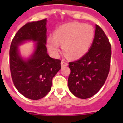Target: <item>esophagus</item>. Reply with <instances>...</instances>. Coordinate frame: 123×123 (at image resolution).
<instances>
[{"label":"esophagus","mask_w":123,"mask_h":123,"mask_svg":"<svg viewBox=\"0 0 123 123\" xmlns=\"http://www.w3.org/2000/svg\"><path fill=\"white\" fill-rule=\"evenodd\" d=\"M68 66V62L66 61L65 60H62L61 61V66L62 67H64V66Z\"/></svg>","instance_id":"esophagus-1"}]
</instances>
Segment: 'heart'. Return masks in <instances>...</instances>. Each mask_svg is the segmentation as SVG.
<instances>
[{
  "label": "heart",
  "mask_w": 123,
  "mask_h": 123,
  "mask_svg": "<svg viewBox=\"0 0 123 123\" xmlns=\"http://www.w3.org/2000/svg\"><path fill=\"white\" fill-rule=\"evenodd\" d=\"M91 26L80 23H71L60 26L54 36H49L46 44L49 52L54 56L60 52V44H63L64 52L71 59H78L87 52L94 38Z\"/></svg>",
  "instance_id": "heart-1"
}]
</instances>
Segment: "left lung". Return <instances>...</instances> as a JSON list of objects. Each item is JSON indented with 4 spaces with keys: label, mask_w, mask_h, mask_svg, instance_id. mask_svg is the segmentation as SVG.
Wrapping results in <instances>:
<instances>
[{
    "label": "left lung",
    "mask_w": 123,
    "mask_h": 123,
    "mask_svg": "<svg viewBox=\"0 0 123 123\" xmlns=\"http://www.w3.org/2000/svg\"><path fill=\"white\" fill-rule=\"evenodd\" d=\"M112 51L107 36L96 25L93 42L87 53L69 63L68 87L73 95L87 99L99 91L109 75Z\"/></svg>",
    "instance_id": "8db88e82"
}]
</instances>
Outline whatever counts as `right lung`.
<instances>
[{
    "instance_id": "add662e5",
    "label": "right lung",
    "mask_w": 123,
    "mask_h": 123,
    "mask_svg": "<svg viewBox=\"0 0 123 123\" xmlns=\"http://www.w3.org/2000/svg\"><path fill=\"white\" fill-rule=\"evenodd\" d=\"M46 22L44 19L29 22L20 28L9 50V66L14 86L20 94L33 100L41 99L50 92L52 79L61 68V61L47 54ZM27 41L37 43L33 54L24 60L18 46Z\"/></svg>"
}]
</instances>
